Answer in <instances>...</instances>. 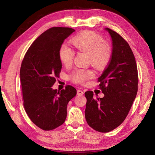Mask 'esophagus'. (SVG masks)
I'll return each instance as SVG.
<instances>
[{
  "label": "esophagus",
  "instance_id": "34e87169",
  "mask_svg": "<svg viewBox=\"0 0 155 155\" xmlns=\"http://www.w3.org/2000/svg\"><path fill=\"white\" fill-rule=\"evenodd\" d=\"M83 94H84V92L81 90H79L78 89V90L77 91V95H78V96H82V95H83Z\"/></svg>",
  "mask_w": 155,
  "mask_h": 155
}]
</instances>
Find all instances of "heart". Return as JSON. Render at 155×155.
Wrapping results in <instances>:
<instances>
[{"mask_svg": "<svg viewBox=\"0 0 155 155\" xmlns=\"http://www.w3.org/2000/svg\"><path fill=\"white\" fill-rule=\"evenodd\" d=\"M72 43L78 51L88 54L92 64L97 68L105 67L110 61L112 55L110 46L94 31L81 33L74 37ZM74 54V51L67 44L61 46L59 56L64 65L68 66L72 63ZM94 77V73L91 70L76 69L70 76V79L76 83L82 84Z\"/></svg>", "mask_w": 155, "mask_h": 155, "instance_id": "b5f03b06", "label": "heart"}]
</instances>
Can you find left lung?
Wrapping results in <instances>:
<instances>
[{"label": "left lung", "mask_w": 155, "mask_h": 155, "mask_svg": "<svg viewBox=\"0 0 155 155\" xmlns=\"http://www.w3.org/2000/svg\"><path fill=\"white\" fill-rule=\"evenodd\" d=\"M112 39L109 64L98 78L104 97L94 99L87 91L85 118L88 125L100 133H107L121 124L127 116L138 92V70L132 50L118 33L105 28Z\"/></svg>", "instance_id": "1"}]
</instances>
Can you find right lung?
<instances>
[{
  "label": "right lung",
  "mask_w": 155,
  "mask_h": 155,
  "mask_svg": "<svg viewBox=\"0 0 155 155\" xmlns=\"http://www.w3.org/2000/svg\"><path fill=\"white\" fill-rule=\"evenodd\" d=\"M75 31L64 27H53L31 44L20 70L24 107L30 119L45 130L61 125L67 118L68 102L76 89L67 85L61 91L51 88L62 68L59 50L65 39Z\"/></svg>",
  "instance_id": "right-lung-1"
}]
</instances>
